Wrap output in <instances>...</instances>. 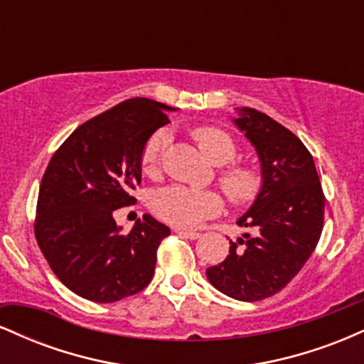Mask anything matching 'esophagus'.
<instances>
[{
	"mask_svg": "<svg viewBox=\"0 0 364 364\" xmlns=\"http://www.w3.org/2000/svg\"><path fill=\"white\" fill-rule=\"evenodd\" d=\"M176 235H179V236H185V237H188V240H198L200 236V232H195V231H185V229H176Z\"/></svg>",
	"mask_w": 364,
	"mask_h": 364,
	"instance_id": "34e87169",
	"label": "esophagus"
}]
</instances>
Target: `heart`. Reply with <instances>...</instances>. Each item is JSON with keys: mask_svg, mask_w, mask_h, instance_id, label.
I'll use <instances>...</instances> for the list:
<instances>
[{"mask_svg": "<svg viewBox=\"0 0 364 364\" xmlns=\"http://www.w3.org/2000/svg\"><path fill=\"white\" fill-rule=\"evenodd\" d=\"M193 136L202 152L214 164H228L235 161L237 147L229 133L215 127H200L193 132ZM169 129H157L145 141L141 150V169L145 173L156 174L161 166L162 154L169 145ZM220 186L225 195L237 203L246 205L258 198L263 186L260 171L253 166L235 164L220 171ZM223 196L212 190H198L183 185H171L159 188L150 196V208L159 219L178 228H195L208 217H214L223 210Z\"/></svg>", "mask_w": 364, "mask_h": 364, "instance_id": "1", "label": "heart"}]
</instances>
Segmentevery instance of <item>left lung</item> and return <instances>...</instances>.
Wrapping results in <instances>:
<instances>
[{
  "mask_svg": "<svg viewBox=\"0 0 364 364\" xmlns=\"http://www.w3.org/2000/svg\"><path fill=\"white\" fill-rule=\"evenodd\" d=\"M232 123L245 133L260 159L263 186L237 225L255 235L229 241V255L208 267L217 291L240 301L270 298L303 269L323 229L325 196L311 154L281 123L240 107Z\"/></svg>",
  "mask_w": 364,
  "mask_h": 364,
  "instance_id": "obj_1",
  "label": "left lung"
}]
</instances>
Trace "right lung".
I'll use <instances>...</instances> for the list:
<instances>
[{
	"label": "right lung",
	"mask_w": 364,
	"mask_h": 364,
	"mask_svg": "<svg viewBox=\"0 0 364 364\" xmlns=\"http://www.w3.org/2000/svg\"><path fill=\"white\" fill-rule=\"evenodd\" d=\"M169 111L176 109L128 99L80 124L49 161L37 198L36 240L56 277L89 301H119L152 281L169 228L145 214L121 235L112 212L135 203L141 150L169 123Z\"/></svg>",
	"instance_id": "right-lung-1"
}]
</instances>
